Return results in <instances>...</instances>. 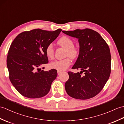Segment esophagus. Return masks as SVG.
I'll list each match as a JSON object with an SVG mask.
<instances>
[{
    "instance_id": "esophagus-1",
    "label": "esophagus",
    "mask_w": 124,
    "mask_h": 124,
    "mask_svg": "<svg viewBox=\"0 0 124 124\" xmlns=\"http://www.w3.org/2000/svg\"><path fill=\"white\" fill-rule=\"evenodd\" d=\"M62 73V72L60 71H57V74H58V75H60Z\"/></svg>"
}]
</instances>
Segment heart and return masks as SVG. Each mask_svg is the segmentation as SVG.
Instances as JSON below:
<instances>
[{
    "mask_svg": "<svg viewBox=\"0 0 124 124\" xmlns=\"http://www.w3.org/2000/svg\"><path fill=\"white\" fill-rule=\"evenodd\" d=\"M57 44L60 46L66 49L65 55L69 56L72 59H74L79 56L80 53L79 48L74 46V42L71 38L67 36H63L57 41ZM46 55L48 59H52L54 56V50L52 44H48L45 49ZM71 61L70 58L55 60L52 62L50 67L51 68L55 69L57 71H63L67 69L71 64Z\"/></svg>",
    "mask_w": 124,
    "mask_h": 124,
    "instance_id": "b5f03b06",
    "label": "heart"
}]
</instances>
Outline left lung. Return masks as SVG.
I'll list each match as a JSON object with an SVG mask.
<instances>
[{
    "mask_svg": "<svg viewBox=\"0 0 124 124\" xmlns=\"http://www.w3.org/2000/svg\"><path fill=\"white\" fill-rule=\"evenodd\" d=\"M62 32L78 39L80 53L72 69L81 70L76 73L68 72L69 78L65 84L66 92L75 99L91 98L101 91L110 76V49L101 35L93 30L77 29ZM83 71L85 73L82 75Z\"/></svg>",
    "mask_w": 124,
    "mask_h": 124,
    "instance_id": "left-lung-1",
    "label": "left lung"
}]
</instances>
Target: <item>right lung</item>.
Returning <instances> with one entry per match:
<instances>
[{"instance_id": "right-lung-1", "label": "right lung", "mask_w": 124, "mask_h": 124, "mask_svg": "<svg viewBox=\"0 0 124 124\" xmlns=\"http://www.w3.org/2000/svg\"><path fill=\"white\" fill-rule=\"evenodd\" d=\"M61 31H50L38 28L25 31L18 34L11 43L7 57L9 77L22 96L39 98L50 91L52 83L57 77V71H39L41 69L39 67L48 63L46 47Z\"/></svg>"}]
</instances>
